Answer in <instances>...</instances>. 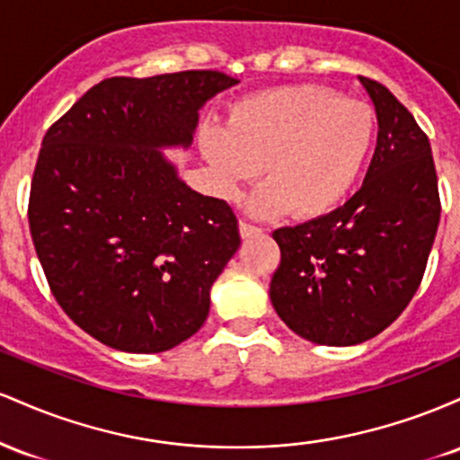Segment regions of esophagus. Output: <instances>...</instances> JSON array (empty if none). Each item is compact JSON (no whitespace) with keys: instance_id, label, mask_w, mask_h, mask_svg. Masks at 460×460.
Masks as SVG:
<instances>
[{"instance_id":"esophagus-1","label":"esophagus","mask_w":460,"mask_h":460,"mask_svg":"<svg viewBox=\"0 0 460 460\" xmlns=\"http://www.w3.org/2000/svg\"><path fill=\"white\" fill-rule=\"evenodd\" d=\"M260 234H261L260 226L248 225V223H244V220H240V235H242V240H248V237H255V235H260Z\"/></svg>"}]
</instances>
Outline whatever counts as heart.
I'll list each match as a JSON object with an SVG mask.
<instances>
[{
  "label": "heart",
  "mask_w": 460,
  "mask_h": 460,
  "mask_svg": "<svg viewBox=\"0 0 460 460\" xmlns=\"http://www.w3.org/2000/svg\"><path fill=\"white\" fill-rule=\"evenodd\" d=\"M376 136L367 103L311 84L261 91L234 103L226 128L205 125L199 146L220 197L235 199L261 172L248 209L270 218L292 209L318 218L344 200L361 177Z\"/></svg>",
  "instance_id": "b5f03b06"
}]
</instances>
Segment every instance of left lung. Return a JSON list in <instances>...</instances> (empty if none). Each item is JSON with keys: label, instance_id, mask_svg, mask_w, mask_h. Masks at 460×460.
I'll return each instance as SVG.
<instances>
[{"label": "left lung", "instance_id": "1", "mask_svg": "<svg viewBox=\"0 0 460 460\" xmlns=\"http://www.w3.org/2000/svg\"><path fill=\"white\" fill-rule=\"evenodd\" d=\"M358 82L378 120L361 190L331 214L272 234L281 248L272 307L320 346H355L387 329L420 288L439 226L429 138L383 84Z\"/></svg>", "mask_w": 460, "mask_h": 460}]
</instances>
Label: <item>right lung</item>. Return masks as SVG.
<instances>
[{"instance_id": "right-lung-1", "label": "right lung", "mask_w": 460, "mask_h": 460, "mask_svg": "<svg viewBox=\"0 0 460 460\" xmlns=\"http://www.w3.org/2000/svg\"><path fill=\"white\" fill-rule=\"evenodd\" d=\"M235 84L220 71L110 77L47 129L31 242L58 305L102 344L164 352L208 320L237 218L186 186L162 149H188L199 110Z\"/></svg>"}]
</instances>
